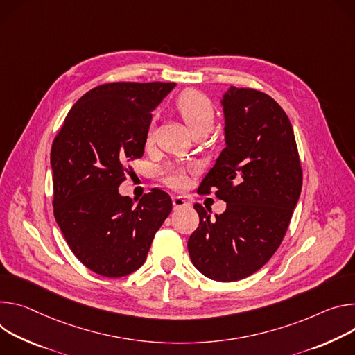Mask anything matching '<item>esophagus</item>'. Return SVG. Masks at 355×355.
Returning <instances> with one entry per match:
<instances>
[{
  "instance_id": "obj_1",
  "label": "esophagus",
  "mask_w": 355,
  "mask_h": 355,
  "mask_svg": "<svg viewBox=\"0 0 355 355\" xmlns=\"http://www.w3.org/2000/svg\"><path fill=\"white\" fill-rule=\"evenodd\" d=\"M172 205H173V209H182L187 206V200L186 198H183V196H175L172 199Z\"/></svg>"
}]
</instances>
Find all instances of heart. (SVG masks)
I'll list each match as a JSON object with an SVG mask.
<instances>
[{"instance_id": "b5f03b06", "label": "heart", "mask_w": 355, "mask_h": 355, "mask_svg": "<svg viewBox=\"0 0 355 355\" xmlns=\"http://www.w3.org/2000/svg\"><path fill=\"white\" fill-rule=\"evenodd\" d=\"M175 107L191 134H209L210 131H213L216 124V108L206 94L193 89L184 90L178 96ZM152 139L153 128L150 127L146 134V144H150ZM164 179L168 184L175 187H180L186 182L184 173L178 169H169L164 172Z\"/></svg>"}]
</instances>
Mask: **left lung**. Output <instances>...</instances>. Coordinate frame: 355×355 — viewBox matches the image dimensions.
Returning a JSON list of instances; mask_svg holds the SVG:
<instances>
[{
	"label": "left lung",
	"instance_id": "8db88e82",
	"mask_svg": "<svg viewBox=\"0 0 355 355\" xmlns=\"http://www.w3.org/2000/svg\"><path fill=\"white\" fill-rule=\"evenodd\" d=\"M225 144L199 186L227 203L211 220L199 203L187 248L205 277L232 282L261 269L279 248L299 200L303 172L292 124L268 94L230 87L223 96Z\"/></svg>",
	"mask_w": 355,
	"mask_h": 355
}]
</instances>
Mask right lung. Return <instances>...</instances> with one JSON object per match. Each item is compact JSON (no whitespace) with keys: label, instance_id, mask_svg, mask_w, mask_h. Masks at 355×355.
<instances>
[{"label":"right lung","instance_id":"1","mask_svg":"<svg viewBox=\"0 0 355 355\" xmlns=\"http://www.w3.org/2000/svg\"><path fill=\"white\" fill-rule=\"evenodd\" d=\"M175 83L115 82L76 101L53 139V214L85 266L121 278L146 259L156 231L172 211L171 196L152 189L135 200L118 193L141 157L152 110Z\"/></svg>","mask_w":355,"mask_h":355}]
</instances>
